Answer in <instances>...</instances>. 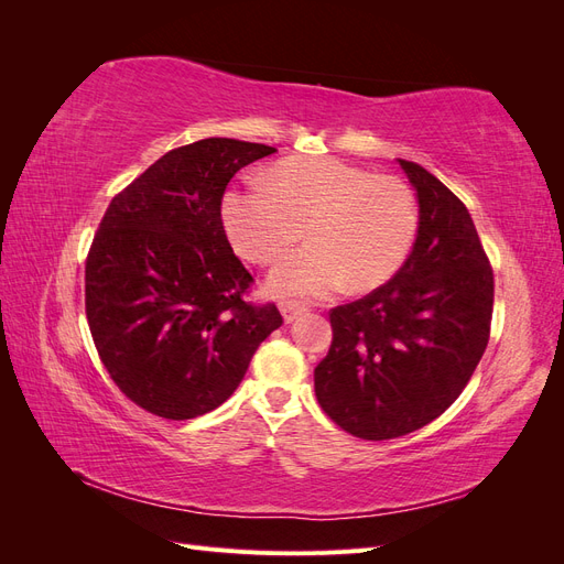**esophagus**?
<instances>
[{"label":"esophagus","mask_w":564,"mask_h":564,"mask_svg":"<svg viewBox=\"0 0 564 564\" xmlns=\"http://www.w3.org/2000/svg\"><path fill=\"white\" fill-rule=\"evenodd\" d=\"M280 313H282V317H284V322L289 324V322H294L299 315L305 313V305H301V303H296V301H282V303H280Z\"/></svg>","instance_id":"34e87169"}]
</instances>
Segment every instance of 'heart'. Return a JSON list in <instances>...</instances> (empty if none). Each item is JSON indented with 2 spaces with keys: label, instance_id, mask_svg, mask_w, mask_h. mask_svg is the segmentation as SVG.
<instances>
[{
  "label": "heart",
  "instance_id": "b5f03b06",
  "mask_svg": "<svg viewBox=\"0 0 564 564\" xmlns=\"http://www.w3.org/2000/svg\"><path fill=\"white\" fill-rule=\"evenodd\" d=\"M220 220L232 249L256 265L282 261L305 228L311 247L280 263L268 286L278 296H327L340 284L367 292L395 278L421 212L398 176L334 158H292L272 166L265 183L230 187Z\"/></svg>",
  "mask_w": 564,
  "mask_h": 564
}]
</instances>
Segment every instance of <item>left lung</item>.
<instances>
[{"mask_svg": "<svg viewBox=\"0 0 564 564\" xmlns=\"http://www.w3.org/2000/svg\"><path fill=\"white\" fill-rule=\"evenodd\" d=\"M398 162L419 197L414 249L395 278L332 308L334 338L315 367L324 414L362 440L402 437L445 414L491 327L494 272L466 204L421 164Z\"/></svg>", "mask_w": 564, "mask_h": 564, "instance_id": "left-lung-1", "label": "left lung"}]
</instances>
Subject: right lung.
I'll return each instance as SVG.
<instances>
[{"label":"right lung","instance_id":"1","mask_svg":"<svg viewBox=\"0 0 564 564\" xmlns=\"http://www.w3.org/2000/svg\"><path fill=\"white\" fill-rule=\"evenodd\" d=\"M275 148L204 139L169 150L117 193L84 268V305L100 362L145 412L185 421L224 404L282 324L245 296L220 202L242 166Z\"/></svg>","mask_w":564,"mask_h":564}]
</instances>
